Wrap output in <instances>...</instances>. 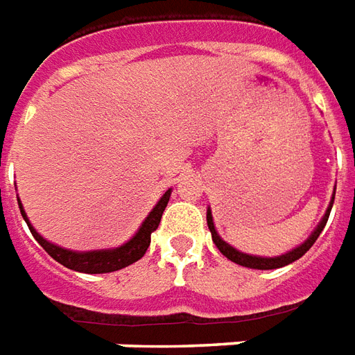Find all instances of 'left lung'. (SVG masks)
I'll return each mask as SVG.
<instances>
[{"label": "left lung", "instance_id": "8db88e82", "mask_svg": "<svg viewBox=\"0 0 355 355\" xmlns=\"http://www.w3.org/2000/svg\"><path fill=\"white\" fill-rule=\"evenodd\" d=\"M336 190V188H335ZM333 201H335V192H333V198H331V203H329L327 211H325V215L321 216V220L318 223V226L313 228V232L308 236V238L297 245L295 249H291L287 253L279 254V257H257V254H247L238 251L236 247H232L230 243H226L220 236H218V232L215 228V223H213V213H211V207L207 209V226L209 230H211V236H213V241H215V245L218 247V251L226 257V259H230L232 262H236L239 266H245V268H253V270H275V268H282L287 266L291 262L298 261L302 254L310 249V247L315 243V239L320 238L321 230L325 228V224H327L329 213H331V207H333Z\"/></svg>", "mask_w": 355, "mask_h": 355}]
</instances>
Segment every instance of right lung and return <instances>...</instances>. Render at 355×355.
Returning <instances> with one entry per match:
<instances>
[{"label": "right lung", "mask_w": 355, "mask_h": 355, "mask_svg": "<svg viewBox=\"0 0 355 355\" xmlns=\"http://www.w3.org/2000/svg\"><path fill=\"white\" fill-rule=\"evenodd\" d=\"M171 192L173 190H167L163 193L159 201L155 203V207L148 213V216L142 220L140 228L135 232L129 241H125L123 245L112 247V249H94V251H72V249H64V247L55 245L51 243L49 239H45L35 230L30 218H28L26 211L22 207V203L19 200L20 215L26 220L28 228L32 232V236L35 238V241L47 251V253L55 259L57 262H60L62 266L70 268V270H76V272H81V274H108V272H116V270H121V268L129 266L132 262L140 261L146 249L150 247V239H152V232L157 230L159 226V220H162V215L167 203H169Z\"/></svg>", "instance_id": "add662e5"}]
</instances>
